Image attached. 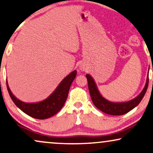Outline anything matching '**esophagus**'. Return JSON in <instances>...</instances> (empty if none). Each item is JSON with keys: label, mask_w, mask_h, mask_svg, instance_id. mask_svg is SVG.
Returning a JSON list of instances; mask_svg holds the SVG:
<instances>
[{"label": "esophagus", "mask_w": 153, "mask_h": 153, "mask_svg": "<svg viewBox=\"0 0 153 153\" xmlns=\"http://www.w3.org/2000/svg\"><path fill=\"white\" fill-rule=\"evenodd\" d=\"M80 70L82 71H85L86 70V68H85V66L84 65H80Z\"/></svg>", "instance_id": "obj_1"}]
</instances>
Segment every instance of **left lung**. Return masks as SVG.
Returning a JSON list of instances; mask_svg holds the SVG:
<instances>
[{"mask_svg": "<svg viewBox=\"0 0 153 153\" xmlns=\"http://www.w3.org/2000/svg\"><path fill=\"white\" fill-rule=\"evenodd\" d=\"M86 78L88 82V87L91 101L96 107L103 113L111 115H122L127 113L137 106L145 95L148 86V75L146 79L145 87L137 97L126 102H113L107 100L101 95L98 89L94 80L90 75L87 74Z\"/></svg>", "mask_w": 153, "mask_h": 153, "instance_id": "obj_1", "label": "left lung"}]
</instances>
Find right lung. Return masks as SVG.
I'll return each mask as SVG.
<instances>
[{
  "instance_id": "add662e5",
  "label": "right lung",
  "mask_w": 153,
  "mask_h": 153,
  "mask_svg": "<svg viewBox=\"0 0 153 153\" xmlns=\"http://www.w3.org/2000/svg\"><path fill=\"white\" fill-rule=\"evenodd\" d=\"M76 75V70L73 71L63 79L48 98L41 101L34 103H26L18 99L10 90L7 80L6 82L7 91L12 100L21 111L31 117L44 120L54 115L62 108L68 97L69 89Z\"/></svg>"
}]
</instances>
